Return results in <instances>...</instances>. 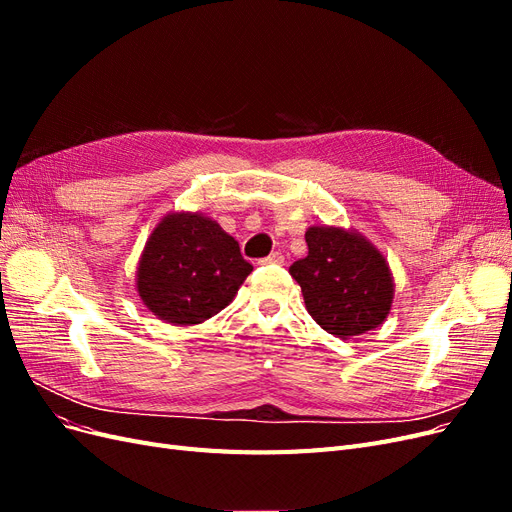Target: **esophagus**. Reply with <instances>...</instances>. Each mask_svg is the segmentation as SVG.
Wrapping results in <instances>:
<instances>
[{
    "instance_id": "34e87169",
    "label": "esophagus",
    "mask_w": 512,
    "mask_h": 512,
    "mask_svg": "<svg viewBox=\"0 0 512 512\" xmlns=\"http://www.w3.org/2000/svg\"><path fill=\"white\" fill-rule=\"evenodd\" d=\"M260 265H284V256L280 252H273L267 258H262Z\"/></svg>"
}]
</instances>
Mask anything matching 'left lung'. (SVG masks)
Instances as JSON below:
<instances>
[{
    "instance_id": "1",
    "label": "left lung",
    "mask_w": 512,
    "mask_h": 512,
    "mask_svg": "<svg viewBox=\"0 0 512 512\" xmlns=\"http://www.w3.org/2000/svg\"><path fill=\"white\" fill-rule=\"evenodd\" d=\"M307 256L290 275L320 327L342 339L378 329L391 314L395 282L389 260L361 232L314 224L305 230Z\"/></svg>"
}]
</instances>
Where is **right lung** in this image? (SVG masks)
<instances>
[{
    "label": "right lung",
    "mask_w": 512,
    "mask_h": 512,
    "mask_svg": "<svg viewBox=\"0 0 512 512\" xmlns=\"http://www.w3.org/2000/svg\"><path fill=\"white\" fill-rule=\"evenodd\" d=\"M235 237L200 211H170L151 230L136 292L153 316L194 327L220 314L252 273Z\"/></svg>",
    "instance_id": "add662e5"
}]
</instances>
